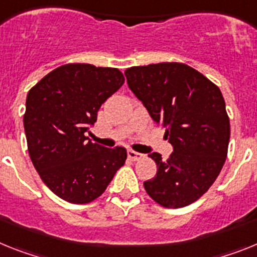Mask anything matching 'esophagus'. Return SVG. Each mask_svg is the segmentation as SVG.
Masks as SVG:
<instances>
[{"label": "esophagus", "mask_w": 257, "mask_h": 257, "mask_svg": "<svg viewBox=\"0 0 257 257\" xmlns=\"http://www.w3.org/2000/svg\"><path fill=\"white\" fill-rule=\"evenodd\" d=\"M128 158L129 159H132V160H140V159H142V158H144V155H142V154H140V153H136V151H133V150H128Z\"/></svg>", "instance_id": "obj_1"}]
</instances>
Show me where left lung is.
Wrapping results in <instances>:
<instances>
[{
    "label": "left lung",
    "instance_id": "left-lung-1",
    "mask_svg": "<svg viewBox=\"0 0 257 257\" xmlns=\"http://www.w3.org/2000/svg\"><path fill=\"white\" fill-rule=\"evenodd\" d=\"M126 82L173 146L167 160L153 153L156 176L145 190L166 208L198 200L216 181L227 155L230 121L221 90L204 75L177 62L131 67Z\"/></svg>",
    "mask_w": 257,
    "mask_h": 257
}]
</instances>
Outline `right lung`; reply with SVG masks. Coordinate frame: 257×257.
Masks as SVG:
<instances>
[{
    "instance_id": "obj_1",
    "label": "right lung",
    "mask_w": 257,
    "mask_h": 257,
    "mask_svg": "<svg viewBox=\"0 0 257 257\" xmlns=\"http://www.w3.org/2000/svg\"><path fill=\"white\" fill-rule=\"evenodd\" d=\"M124 81L117 68L68 63L28 91L23 117L28 153L44 184L62 199L93 202L124 166V147L107 149L86 137L102 103Z\"/></svg>"
}]
</instances>
